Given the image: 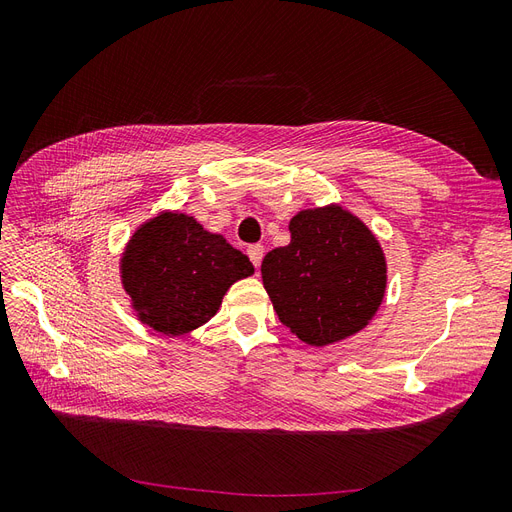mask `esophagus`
<instances>
[{
  "instance_id": "obj_1",
  "label": "esophagus",
  "mask_w": 512,
  "mask_h": 512,
  "mask_svg": "<svg viewBox=\"0 0 512 512\" xmlns=\"http://www.w3.org/2000/svg\"><path fill=\"white\" fill-rule=\"evenodd\" d=\"M247 256H250L252 265L258 269L260 262H262V256H265V247H262V245H250V247H247Z\"/></svg>"
}]
</instances>
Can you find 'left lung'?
I'll use <instances>...</instances> for the list:
<instances>
[{
  "instance_id": "8db88e82",
  "label": "left lung",
  "mask_w": 512,
  "mask_h": 512,
  "mask_svg": "<svg viewBox=\"0 0 512 512\" xmlns=\"http://www.w3.org/2000/svg\"><path fill=\"white\" fill-rule=\"evenodd\" d=\"M260 271L277 318L309 346L365 329L386 288L380 243L337 205L294 215L290 243L271 250Z\"/></svg>"
}]
</instances>
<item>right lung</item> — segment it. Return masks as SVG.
<instances>
[{
	"label": "right lung",
	"instance_id": "add662e5",
	"mask_svg": "<svg viewBox=\"0 0 512 512\" xmlns=\"http://www.w3.org/2000/svg\"><path fill=\"white\" fill-rule=\"evenodd\" d=\"M252 273L250 258L183 213L143 224L121 258V282L138 318L168 337L205 324L226 290Z\"/></svg>",
	"mask_w": 512,
	"mask_h": 512
}]
</instances>
